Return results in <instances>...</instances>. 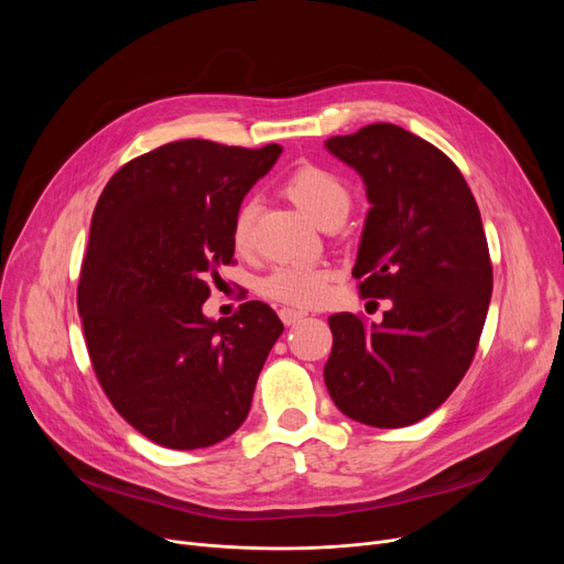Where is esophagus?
<instances>
[{
  "label": "esophagus",
  "instance_id": "34e87169",
  "mask_svg": "<svg viewBox=\"0 0 564 564\" xmlns=\"http://www.w3.org/2000/svg\"><path fill=\"white\" fill-rule=\"evenodd\" d=\"M279 317L283 319L285 327H294V324L302 322V319L306 317V313H304V311H297V308H288V306H283V308L279 311Z\"/></svg>",
  "mask_w": 564,
  "mask_h": 564
}]
</instances>
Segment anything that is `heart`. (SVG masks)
<instances>
[{"instance_id": "1", "label": "heart", "mask_w": 564, "mask_h": 564, "mask_svg": "<svg viewBox=\"0 0 564 564\" xmlns=\"http://www.w3.org/2000/svg\"><path fill=\"white\" fill-rule=\"evenodd\" d=\"M283 194L306 213L319 226L334 217H345L349 210V187L338 173L327 166L304 162L292 169L281 185ZM253 221H256V203L245 200L235 210L230 226L232 247L245 253L253 247ZM332 276L327 270L315 264H279L262 276L258 292L262 297L292 308H311L322 304L329 294Z\"/></svg>"}]
</instances>
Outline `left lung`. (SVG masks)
Segmentation results:
<instances>
[{"label": "left lung", "instance_id": "obj_1", "mask_svg": "<svg viewBox=\"0 0 564 564\" xmlns=\"http://www.w3.org/2000/svg\"><path fill=\"white\" fill-rule=\"evenodd\" d=\"M327 148L361 173L372 203L351 274L361 297L393 308L381 324L329 317L324 383L345 416L406 427L448 400L476 357L494 288L480 210L457 164L400 126L372 123Z\"/></svg>", "mask_w": 564, "mask_h": 564}]
</instances>
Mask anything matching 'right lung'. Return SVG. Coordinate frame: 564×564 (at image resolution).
Instances as JSON below:
<instances>
[{"mask_svg":"<svg viewBox=\"0 0 564 564\" xmlns=\"http://www.w3.org/2000/svg\"><path fill=\"white\" fill-rule=\"evenodd\" d=\"M279 143H164L102 189L77 308L113 409L171 451L215 446L240 427L283 322L262 302L207 319L210 279L232 262L235 210L281 155Z\"/></svg>","mask_w":564,"mask_h":564,"instance_id":"add662e5","label":"right lung"}]
</instances>
